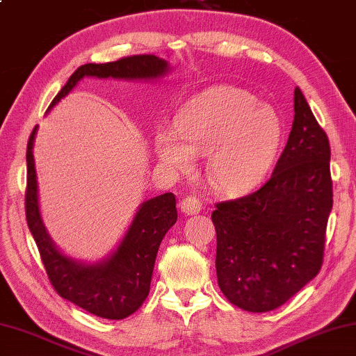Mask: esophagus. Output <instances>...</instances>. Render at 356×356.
<instances>
[{"mask_svg":"<svg viewBox=\"0 0 356 356\" xmlns=\"http://www.w3.org/2000/svg\"><path fill=\"white\" fill-rule=\"evenodd\" d=\"M180 209H182L185 215H196V213L202 210V202L196 196H186L180 200Z\"/></svg>","mask_w":356,"mask_h":356,"instance_id":"1","label":"esophagus"}]
</instances>
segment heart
Wrapping results in <instances>:
<instances>
[{
    "label": "heart",
    "instance_id": "1",
    "mask_svg": "<svg viewBox=\"0 0 356 356\" xmlns=\"http://www.w3.org/2000/svg\"><path fill=\"white\" fill-rule=\"evenodd\" d=\"M282 132L280 116L255 95L218 86L186 101L174 131H159L154 146L161 163L184 174L195 171L197 156H209L211 184L224 193H241L273 166Z\"/></svg>",
    "mask_w": 356,
    "mask_h": 356
}]
</instances>
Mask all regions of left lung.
<instances>
[{
  "label": "left lung",
  "instance_id": "left-lung-1",
  "mask_svg": "<svg viewBox=\"0 0 356 356\" xmlns=\"http://www.w3.org/2000/svg\"><path fill=\"white\" fill-rule=\"evenodd\" d=\"M333 205L330 143L300 88L273 174L257 191L215 205L216 275L222 294L252 313L279 308L324 261Z\"/></svg>",
  "mask_w": 356,
  "mask_h": 356
}]
</instances>
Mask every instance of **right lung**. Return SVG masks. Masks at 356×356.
Returning a JSON list of instances; mask_svg holds the SVG:
<instances>
[{
  "mask_svg": "<svg viewBox=\"0 0 356 356\" xmlns=\"http://www.w3.org/2000/svg\"><path fill=\"white\" fill-rule=\"evenodd\" d=\"M168 63L152 54L127 56L107 63H86L77 68L51 102L56 106L86 76L118 77V79H154L163 76ZM48 108V111H49ZM37 126L26 151V221L34 236L49 283L63 299L104 319H124L143 305L149 294L154 263L160 243L177 221L176 196L165 193L141 204L132 225L113 254L96 264H82L62 255L51 241L40 218L37 202V176L34 145Z\"/></svg>",
  "mask_w": 356,
  "mask_h": 356,
  "instance_id": "add662e5",
  "label": "right lung"
}]
</instances>
